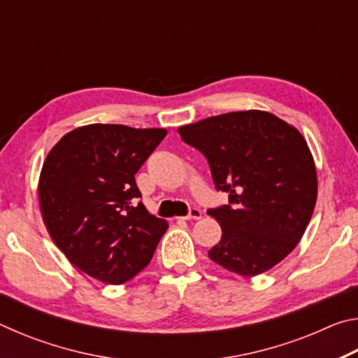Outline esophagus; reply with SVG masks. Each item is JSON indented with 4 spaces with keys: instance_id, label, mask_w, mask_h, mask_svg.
<instances>
[{
    "instance_id": "34e87169",
    "label": "esophagus",
    "mask_w": 358,
    "mask_h": 358,
    "mask_svg": "<svg viewBox=\"0 0 358 358\" xmlns=\"http://www.w3.org/2000/svg\"><path fill=\"white\" fill-rule=\"evenodd\" d=\"M202 217V211L199 208H191L189 213H187L183 220H201Z\"/></svg>"
}]
</instances>
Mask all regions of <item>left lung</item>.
<instances>
[{"label": "left lung", "instance_id": "obj_1", "mask_svg": "<svg viewBox=\"0 0 358 358\" xmlns=\"http://www.w3.org/2000/svg\"><path fill=\"white\" fill-rule=\"evenodd\" d=\"M207 157L229 205L207 213L222 237L208 257L240 276L273 268L299 245L317 199V173L299 129L264 110L230 112L178 129Z\"/></svg>", "mask_w": 358, "mask_h": 358}]
</instances>
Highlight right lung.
I'll use <instances>...</instances> for the list:
<instances>
[{
	"label": "right lung",
	"instance_id": "right-lung-1",
	"mask_svg": "<svg viewBox=\"0 0 358 358\" xmlns=\"http://www.w3.org/2000/svg\"><path fill=\"white\" fill-rule=\"evenodd\" d=\"M166 129L88 124L59 138L39 177L41 215L69 262L106 284L150 264L169 224L145 208L134 175Z\"/></svg>",
	"mask_w": 358,
	"mask_h": 358
}]
</instances>
